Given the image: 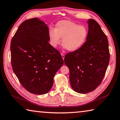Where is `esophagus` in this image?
I'll return each mask as SVG.
<instances>
[{"instance_id": "34e87169", "label": "esophagus", "mask_w": 120, "mask_h": 120, "mask_svg": "<svg viewBox=\"0 0 120 120\" xmlns=\"http://www.w3.org/2000/svg\"><path fill=\"white\" fill-rule=\"evenodd\" d=\"M61 55H62V57L63 58V60H64V57H65L64 54H63V53H61Z\"/></svg>"}]
</instances>
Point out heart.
<instances>
[{"label": "heart", "instance_id": "heart-1", "mask_svg": "<svg viewBox=\"0 0 120 120\" xmlns=\"http://www.w3.org/2000/svg\"><path fill=\"white\" fill-rule=\"evenodd\" d=\"M88 29L84 25H79L70 20L58 22L55 28H50L48 31L49 43L52 47H56L61 42L64 48L68 51L79 50L86 41Z\"/></svg>", "mask_w": 120, "mask_h": 120}]
</instances>
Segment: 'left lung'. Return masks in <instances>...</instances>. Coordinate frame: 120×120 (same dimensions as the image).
Instances as JSON below:
<instances>
[{
	"label": "left lung",
	"mask_w": 120,
	"mask_h": 120,
	"mask_svg": "<svg viewBox=\"0 0 120 120\" xmlns=\"http://www.w3.org/2000/svg\"><path fill=\"white\" fill-rule=\"evenodd\" d=\"M86 41L79 50L68 52L64 62L70 70L72 89L79 93L94 91L103 79L110 61L109 42L100 25L91 19L88 21Z\"/></svg>",
	"instance_id": "left-lung-1"
}]
</instances>
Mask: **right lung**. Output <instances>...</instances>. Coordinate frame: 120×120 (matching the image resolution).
<instances>
[{
  "label": "right lung",
  "mask_w": 120,
  "mask_h": 120,
  "mask_svg": "<svg viewBox=\"0 0 120 120\" xmlns=\"http://www.w3.org/2000/svg\"><path fill=\"white\" fill-rule=\"evenodd\" d=\"M48 31L43 21L29 19L20 25L10 44L12 70L22 86L33 94L48 92L64 64L60 52L49 44Z\"/></svg>",
  "instance_id": "add662e5"
}]
</instances>
